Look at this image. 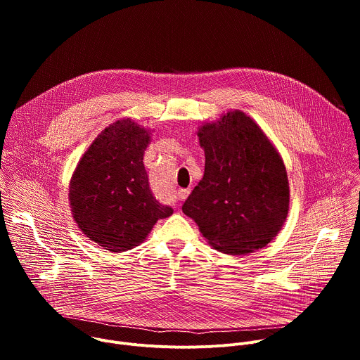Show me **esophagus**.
I'll return each instance as SVG.
<instances>
[{"label":"esophagus","instance_id":"esophagus-1","mask_svg":"<svg viewBox=\"0 0 360 360\" xmlns=\"http://www.w3.org/2000/svg\"><path fill=\"white\" fill-rule=\"evenodd\" d=\"M189 195V189H178V192H176V196H178V199H185L186 196Z\"/></svg>","mask_w":360,"mask_h":360}]
</instances>
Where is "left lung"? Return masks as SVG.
<instances>
[{"label": "left lung", "instance_id": "left-lung-1", "mask_svg": "<svg viewBox=\"0 0 360 360\" xmlns=\"http://www.w3.org/2000/svg\"><path fill=\"white\" fill-rule=\"evenodd\" d=\"M203 178L182 205L210 243L229 255L266 246L289 210V184L279 153L246 114L232 111L199 132Z\"/></svg>", "mask_w": 360, "mask_h": 360}]
</instances>
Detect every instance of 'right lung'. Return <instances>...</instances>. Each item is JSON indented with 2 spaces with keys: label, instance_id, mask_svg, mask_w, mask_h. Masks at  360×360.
I'll use <instances>...</instances> for the list:
<instances>
[{
  "label": "right lung",
  "instance_id": "right-lung-1",
  "mask_svg": "<svg viewBox=\"0 0 360 360\" xmlns=\"http://www.w3.org/2000/svg\"><path fill=\"white\" fill-rule=\"evenodd\" d=\"M149 132L132 120L102 131L81 158L70 203L79 229L111 252L141 243L158 219L174 210L153 196L143 167Z\"/></svg>",
  "mask_w": 360,
  "mask_h": 360
}]
</instances>
